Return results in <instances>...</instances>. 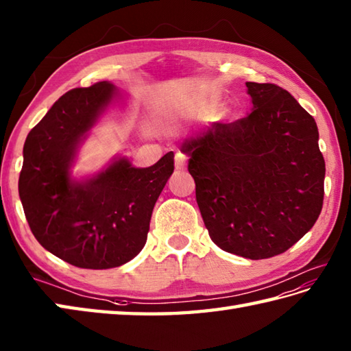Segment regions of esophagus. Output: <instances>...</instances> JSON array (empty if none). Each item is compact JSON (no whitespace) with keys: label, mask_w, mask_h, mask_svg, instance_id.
<instances>
[{"label":"esophagus","mask_w":351,"mask_h":351,"mask_svg":"<svg viewBox=\"0 0 351 351\" xmlns=\"http://www.w3.org/2000/svg\"><path fill=\"white\" fill-rule=\"evenodd\" d=\"M186 160H188V157H186V154L177 152L176 153V168L177 169H183L184 165H186Z\"/></svg>","instance_id":"esophagus-1"}]
</instances>
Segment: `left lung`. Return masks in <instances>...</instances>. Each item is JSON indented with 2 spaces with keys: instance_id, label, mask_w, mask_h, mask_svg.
I'll return each instance as SVG.
<instances>
[{
  "instance_id": "left-lung-1",
  "label": "left lung",
  "mask_w": 351,
  "mask_h": 351,
  "mask_svg": "<svg viewBox=\"0 0 351 351\" xmlns=\"http://www.w3.org/2000/svg\"><path fill=\"white\" fill-rule=\"evenodd\" d=\"M253 110L189 141L188 169L210 239L247 259L285 253L311 230L324 199L318 127L288 90L245 83Z\"/></svg>"
}]
</instances>
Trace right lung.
<instances>
[{"instance_id":"right-lung-1","label":"right lung","mask_w":351,"mask_h":351,"mask_svg":"<svg viewBox=\"0 0 351 351\" xmlns=\"http://www.w3.org/2000/svg\"><path fill=\"white\" fill-rule=\"evenodd\" d=\"M113 97L115 86L107 82L62 95L28 133L19 174L21 203L34 238L86 269L121 267L144 248L153 207L174 171L169 152L149 168L118 159L89 180H71L78 142Z\"/></svg>"}]
</instances>
